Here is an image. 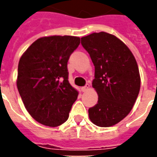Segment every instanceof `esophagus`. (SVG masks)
I'll list each match as a JSON object with an SVG mask.
<instances>
[{"instance_id": "34e87169", "label": "esophagus", "mask_w": 157, "mask_h": 157, "mask_svg": "<svg viewBox=\"0 0 157 157\" xmlns=\"http://www.w3.org/2000/svg\"><path fill=\"white\" fill-rule=\"evenodd\" d=\"M89 86H90V85H89V84H86V85L84 86H82V88H81V90H82V91L83 92H86V90H87V89L89 88Z\"/></svg>"}]
</instances>
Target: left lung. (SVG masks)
Returning a JSON list of instances; mask_svg holds the SVG:
<instances>
[{
    "mask_svg": "<svg viewBox=\"0 0 157 157\" xmlns=\"http://www.w3.org/2000/svg\"><path fill=\"white\" fill-rule=\"evenodd\" d=\"M95 67L92 86L98 101L88 109L89 118L99 127L118 124L131 111L140 88L138 65L123 42L108 33L82 38Z\"/></svg>",
    "mask_w": 157,
    "mask_h": 157,
    "instance_id": "obj_1",
    "label": "left lung"
}]
</instances>
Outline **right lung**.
I'll list each match as a JSON object with an SVG mask.
<instances>
[{
	"label": "right lung",
	"mask_w": 157,
	"mask_h": 157,
	"mask_svg": "<svg viewBox=\"0 0 157 157\" xmlns=\"http://www.w3.org/2000/svg\"><path fill=\"white\" fill-rule=\"evenodd\" d=\"M79 44L78 37H44L19 60V94L30 115L42 124L56 127L68 119L79 92L68 81L67 62Z\"/></svg>",
	"instance_id": "add662e5"
}]
</instances>
